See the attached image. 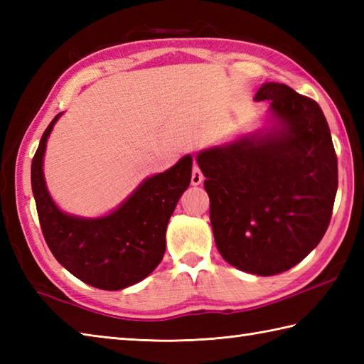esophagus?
Here are the masks:
<instances>
[{
    "mask_svg": "<svg viewBox=\"0 0 364 364\" xmlns=\"http://www.w3.org/2000/svg\"><path fill=\"white\" fill-rule=\"evenodd\" d=\"M202 181H203L202 170H200V167L197 164H194V168H192V175H191V183L194 184V186H198Z\"/></svg>",
    "mask_w": 364,
    "mask_h": 364,
    "instance_id": "1",
    "label": "esophagus"
}]
</instances>
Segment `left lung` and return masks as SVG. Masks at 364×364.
Wrapping results in <instances>:
<instances>
[{
  "label": "left lung",
  "instance_id": "8db88e82",
  "mask_svg": "<svg viewBox=\"0 0 364 364\" xmlns=\"http://www.w3.org/2000/svg\"><path fill=\"white\" fill-rule=\"evenodd\" d=\"M280 129L202 151L218 250L231 266L277 275L304 259L326 235L338 189V159L321 106L286 84L267 82Z\"/></svg>",
  "mask_w": 364,
  "mask_h": 364
}]
</instances>
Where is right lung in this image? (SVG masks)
Masks as SVG:
<instances>
[{
	"instance_id": "1",
	"label": "right lung",
	"mask_w": 364,
	"mask_h": 364,
	"mask_svg": "<svg viewBox=\"0 0 364 364\" xmlns=\"http://www.w3.org/2000/svg\"><path fill=\"white\" fill-rule=\"evenodd\" d=\"M46 127L31 164V186L46 245L60 264L94 288L117 291L144 280L166 252V230L181 194L189 188L192 158L145 180L117 211L100 219H80L59 211L46 191L42 161Z\"/></svg>"
}]
</instances>
